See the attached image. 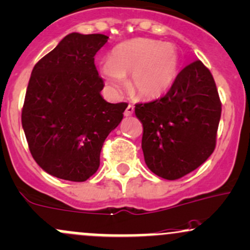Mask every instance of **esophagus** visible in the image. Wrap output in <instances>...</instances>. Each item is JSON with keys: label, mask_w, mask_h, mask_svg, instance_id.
Instances as JSON below:
<instances>
[{"label": "esophagus", "mask_w": 250, "mask_h": 250, "mask_svg": "<svg viewBox=\"0 0 250 250\" xmlns=\"http://www.w3.org/2000/svg\"><path fill=\"white\" fill-rule=\"evenodd\" d=\"M134 114V106L133 105H128L127 106V109H125V117H128V116H131V115Z\"/></svg>", "instance_id": "1"}]
</instances>
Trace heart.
<instances>
[{"instance_id":"obj_1","label":"heart","mask_w":250,"mask_h":250,"mask_svg":"<svg viewBox=\"0 0 250 250\" xmlns=\"http://www.w3.org/2000/svg\"><path fill=\"white\" fill-rule=\"evenodd\" d=\"M178 62L177 49L171 43L136 38L115 46L108 62L100 66V73L111 92L119 91L123 78L131 74V94L144 100H154L172 86Z\"/></svg>"}]
</instances>
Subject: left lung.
Masks as SVG:
<instances>
[{
  "mask_svg": "<svg viewBox=\"0 0 250 250\" xmlns=\"http://www.w3.org/2000/svg\"><path fill=\"white\" fill-rule=\"evenodd\" d=\"M221 111L213 77L201 60L184 67L164 97L136 104L148 168L175 180L204 164L215 149Z\"/></svg>",
  "mask_w": 250,
  "mask_h": 250,
  "instance_id": "obj_1",
  "label": "left lung"
}]
</instances>
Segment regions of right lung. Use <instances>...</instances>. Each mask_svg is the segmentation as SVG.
Here are the masks:
<instances>
[{
	"label": "right lung",
	"mask_w": 250,
	"mask_h": 250,
	"mask_svg": "<svg viewBox=\"0 0 250 250\" xmlns=\"http://www.w3.org/2000/svg\"><path fill=\"white\" fill-rule=\"evenodd\" d=\"M108 39L71 33L32 71L22 128L34 160L53 177L85 182L96 173L104 141L128 106L101 95L104 83L94 57Z\"/></svg>",
	"instance_id": "1"
}]
</instances>
